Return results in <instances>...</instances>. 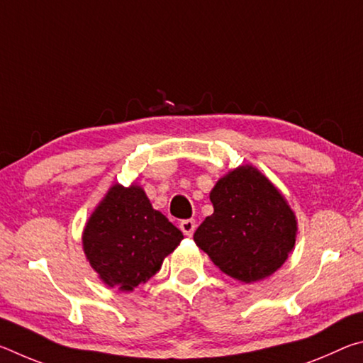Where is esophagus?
<instances>
[{
  "instance_id": "34e87169",
  "label": "esophagus",
  "mask_w": 363,
  "mask_h": 363,
  "mask_svg": "<svg viewBox=\"0 0 363 363\" xmlns=\"http://www.w3.org/2000/svg\"><path fill=\"white\" fill-rule=\"evenodd\" d=\"M195 227H196V224H195L194 219H184V220H181V223H179V229L182 230L184 235H187V237H192L194 235Z\"/></svg>"
}]
</instances>
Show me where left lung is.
Segmentation results:
<instances>
[{"instance_id": "left-lung-1", "label": "left lung", "mask_w": 363, "mask_h": 363, "mask_svg": "<svg viewBox=\"0 0 363 363\" xmlns=\"http://www.w3.org/2000/svg\"><path fill=\"white\" fill-rule=\"evenodd\" d=\"M214 213L194 233L196 247L245 284L272 275L296 242L298 223L279 189L255 167L229 171L210 194Z\"/></svg>"}]
</instances>
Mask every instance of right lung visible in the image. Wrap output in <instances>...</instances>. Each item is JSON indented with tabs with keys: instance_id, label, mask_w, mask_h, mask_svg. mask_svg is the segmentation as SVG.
I'll return each mask as SVG.
<instances>
[{
	"instance_id": "right-lung-1",
	"label": "right lung",
	"mask_w": 363,
	"mask_h": 363,
	"mask_svg": "<svg viewBox=\"0 0 363 363\" xmlns=\"http://www.w3.org/2000/svg\"><path fill=\"white\" fill-rule=\"evenodd\" d=\"M182 238L167 216L153 210L143 187L113 184L86 223L83 250L104 284L133 291L158 272Z\"/></svg>"
}]
</instances>
